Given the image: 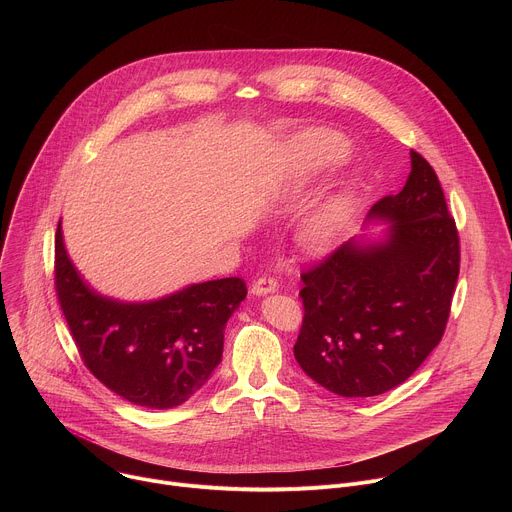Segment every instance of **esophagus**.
I'll return each mask as SVG.
<instances>
[{"instance_id":"esophagus-1","label":"esophagus","mask_w":512,"mask_h":512,"mask_svg":"<svg viewBox=\"0 0 512 512\" xmlns=\"http://www.w3.org/2000/svg\"><path fill=\"white\" fill-rule=\"evenodd\" d=\"M277 287H279V281L273 275H261L257 281H253L251 294L253 296H265V294H271V291H275Z\"/></svg>"}]
</instances>
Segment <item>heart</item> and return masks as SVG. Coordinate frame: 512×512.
I'll list each match as a JSON object with an SVG mask.
<instances>
[{
    "mask_svg": "<svg viewBox=\"0 0 512 512\" xmlns=\"http://www.w3.org/2000/svg\"><path fill=\"white\" fill-rule=\"evenodd\" d=\"M300 148L314 158H334L344 154L342 141L328 131H310L300 137ZM352 214V196L346 192L330 196L322 202L304 223L302 241L310 251L328 249Z\"/></svg>",
    "mask_w": 512,
    "mask_h": 512,
    "instance_id": "1",
    "label": "heart"
}]
</instances>
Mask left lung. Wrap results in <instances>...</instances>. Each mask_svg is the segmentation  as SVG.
<instances>
[{
	"instance_id": "obj_1",
	"label": "left lung",
	"mask_w": 512,
	"mask_h": 512,
	"mask_svg": "<svg viewBox=\"0 0 512 512\" xmlns=\"http://www.w3.org/2000/svg\"><path fill=\"white\" fill-rule=\"evenodd\" d=\"M369 218L391 221L387 241H348L302 273L294 354L340 397L387 393L421 367L446 332L460 273L456 221L421 154L411 150L403 190L375 202Z\"/></svg>"
}]
</instances>
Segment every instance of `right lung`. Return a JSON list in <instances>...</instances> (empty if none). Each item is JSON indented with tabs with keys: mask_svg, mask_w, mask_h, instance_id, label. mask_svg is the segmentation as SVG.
Returning <instances> with one entry per match:
<instances>
[{
	"mask_svg": "<svg viewBox=\"0 0 512 512\" xmlns=\"http://www.w3.org/2000/svg\"><path fill=\"white\" fill-rule=\"evenodd\" d=\"M54 287L85 367L125 401L170 409L188 401L223 356L225 326L247 296L241 277L194 283L148 304L99 296L70 263L58 223Z\"/></svg>",
	"mask_w": 512,
	"mask_h": 512,
	"instance_id": "right-lung-1",
	"label": "right lung"
}]
</instances>
